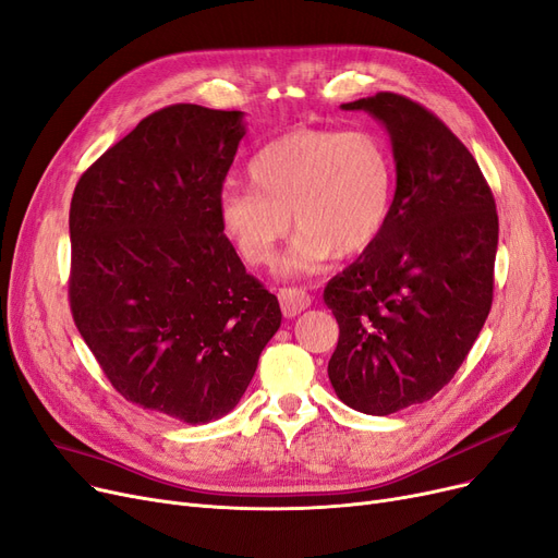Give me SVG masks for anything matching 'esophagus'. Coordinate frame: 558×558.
Here are the masks:
<instances>
[{"mask_svg": "<svg viewBox=\"0 0 558 558\" xmlns=\"http://www.w3.org/2000/svg\"><path fill=\"white\" fill-rule=\"evenodd\" d=\"M279 302H281V311L286 318H295L300 316L304 308H308L311 298L308 293H304L302 288H281L279 291Z\"/></svg>", "mask_w": 558, "mask_h": 558, "instance_id": "1", "label": "esophagus"}]
</instances>
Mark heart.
<instances>
[{"label":"heart","mask_w":558,"mask_h":558,"mask_svg":"<svg viewBox=\"0 0 558 558\" xmlns=\"http://www.w3.org/2000/svg\"><path fill=\"white\" fill-rule=\"evenodd\" d=\"M252 185H227L219 227L247 265H267L291 229L281 272L316 275L333 256H356L387 229L396 192L389 144L373 130L295 128L260 146Z\"/></svg>","instance_id":"heart-1"}]
</instances>
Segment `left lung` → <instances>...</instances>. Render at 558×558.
Returning <instances> with one entry per match:
<instances>
[{"instance_id": "left-lung-1", "label": "left lung", "mask_w": 558, "mask_h": 558, "mask_svg": "<svg viewBox=\"0 0 558 558\" xmlns=\"http://www.w3.org/2000/svg\"><path fill=\"white\" fill-rule=\"evenodd\" d=\"M341 107L389 132L396 192L383 235L325 288L339 323L327 373L348 408L387 416L449 385L478 339L499 219L474 155L426 107L398 94Z\"/></svg>"}]
</instances>
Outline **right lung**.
Segmentation results:
<instances>
[{
	"label": "right lung",
	"instance_id": "obj_1",
	"mask_svg": "<svg viewBox=\"0 0 558 558\" xmlns=\"http://www.w3.org/2000/svg\"><path fill=\"white\" fill-rule=\"evenodd\" d=\"M242 111L171 105L88 167L71 202V308L125 400L190 426L229 414L281 325L217 198Z\"/></svg>",
	"mask_w": 558,
	"mask_h": 558
}]
</instances>
